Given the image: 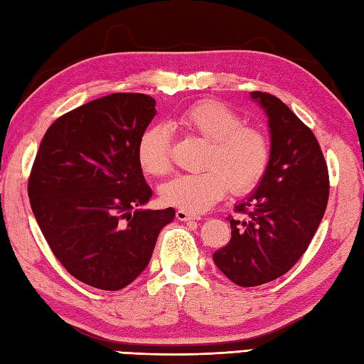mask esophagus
I'll list each match as a JSON object with an SVG mask.
<instances>
[{"instance_id":"34e87169","label":"esophagus","mask_w":364,"mask_h":364,"mask_svg":"<svg viewBox=\"0 0 364 364\" xmlns=\"http://www.w3.org/2000/svg\"><path fill=\"white\" fill-rule=\"evenodd\" d=\"M176 219L181 220V222H186V220H196V219H200V218H198V215H194V214L186 213L183 210H178L176 211Z\"/></svg>"}]
</instances>
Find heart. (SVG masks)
<instances>
[{"mask_svg": "<svg viewBox=\"0 0 364 364\" xmlns=\"http://www.w3.org/2000/svg\"><path fill=\"white\" fill-rule=\"evenodd\" d=\"M175 123L194 133L210 146L205 151L202 172L176 175L162 184L161 198L180 210L200 214L220 200L228 189L245 192L264 175L270 149L259 129L242 125L239 115L220 102L203 100L178 114ZM137 161L150 175L170 168V131L164 125L146 128L137 142Z\"/></svg>", "mask_w": 364, "mask_h": 364, "instance_id": "heart-1", "label": "heart"}]
</instances>
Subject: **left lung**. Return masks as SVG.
Masks as SVG:
<instances>
[{"mask_svg": "<svg viewBox=\"0 0 364 364\" xmlns=\"http://www.w3.org/2000/svg\"><path fill=\"white\" fill-rule=\"evenodd\" d=\"M264 111L270 158L257 189L228 218L230 242L213 255L231 282L252 286L272 282L296 264L310 245L328 202V170L313 131L280 98L250 92Z\"/></svg>", "mask_w": 364, "mask_h": 364, "instance_id": "8db88e82", "label": "left lung"}]
</instances>
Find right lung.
Wrapping results in <instances>:
<instances>
[{
	"instance_id": "1",
	"label": "right lung",
	"mask_w": 364,
	"mask_h": 364,
	"mask_svg": "<svg viewBox=\"0 0 364 364\" xmlns=\"http://www.w3.org/2000/svg\"><path fill=\"white\" fill-rule=\"evenodd\" d=\"M156 115L144 94H111L46 129L28 196L42 233L68 274L119 291L149 266L173 208L144 210L153 192L137 161L139 137Z\"/></svg>"
}]
</instances>
